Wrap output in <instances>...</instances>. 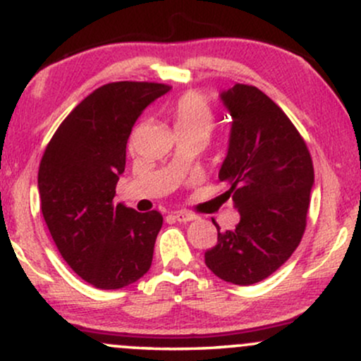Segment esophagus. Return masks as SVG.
Instances as JSON below:
<instances>
[{"label": "esophagus", "mask_w": 361, "mask_h": 361, "mask_svg": "<svg viewBox=\"0 0 361 361\" xmlns=\"http://www.w3.org/2000/svg\"><path fill=\"white\" fill-rule=\"evenodd\" d=\"M173 217H175L178 222H192V221H195V219H197V215L186 212V210H178V212L173 214Z\"/></svg>", "instance_id": "esophagus-1"}]
</instances>
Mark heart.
<instances>
[{
  "mask_svg": "<svg viewBox=\"0 0 361 361\" xmlns=\"http://www.w3.org/2000/svg\"><path fill=\"white\" fill-rule=\"evenodd\" d=\"M176 130H202L209 134L214 127V115L204 98L197 93H186L173 106Z\"/></svg>",
  "mask_w": 361,
  "mask_h": 361,
  "instance_id": "b5f03b06",
  "label": "heart"
}]
</instances>
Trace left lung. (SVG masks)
Segmentation results:
<instances>
[{
	"label": "left lung",
	"instance_id": "obj_1",
	"mask_svg": "<svg viewBox=\"0 0 361 361\" xmlns=\"http://www.w3.org/2000/svg\"><path fill=\"white\" fill-rule=\"evenodd\" d=\"M231 115L229 144L219 180L231 185L239 224L205 251L215 276L252 285L275 273L299 246L314 185L304 139L275 102L255 86L234 85L219 93Z\"/></svg>",
	"mask_w": 361,
	"mask_h": 361
}]
</instances>
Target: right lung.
<instances>
[{"instance_id":"obj_1","label":"right lung","mask_w":361,"mask_h":361,"mask_svg":"<svg viewBox=\"0 0 361 361\" xmlns=\"http://www.w3.org/2000/svg\"><path fill=\"white\" fill-rule=\"evenodd\" d=\"M169 90L135 81L94 90L61 123L40 161L49 233L73 271L97 288L127 287L151 268L163 215L115 205L114 197L132 127Z\"/></svg>"}]
</instances>
